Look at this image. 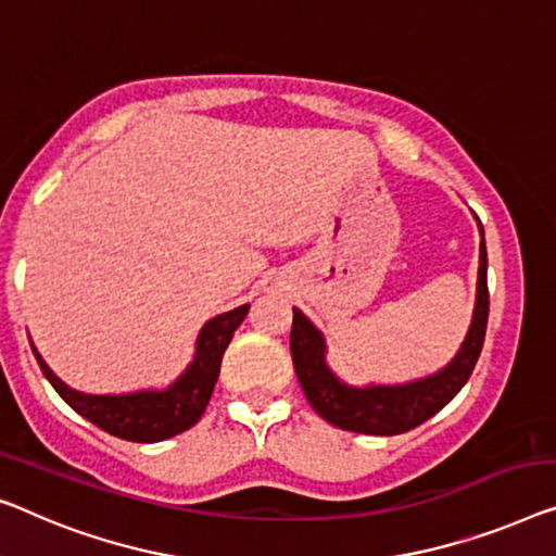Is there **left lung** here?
I'll list each match as a JSON object with an SVG mask.
<instances>
[{
    "instance_id": "8db88e82",
    "label": "left lung",
    "mask_w": 556,
    "mask_h": 556,
    "mask_svg": "<svg viewBox=\"0 0 556 556\" xmlns=\"http://www.w3.org/2000/svg\"><path fill=\"white\" fill-rule=\"evenodd\" d=\"M479 231H482V244H479L475 317H471V327L467 331V339L462 342L457 357L432 377L394 387L344 384L329 369L325 359L327 344L321 331L300 309H294L289 350H292L296 379H300L312 409L321 419H327L329 425L339 429H346V432L392 437L419 427L421 421L434 417L439 409L446 407L457 396L459 389L467 384L471 369H475L479 352H482L486 317H490V289H486V250L482 225H479Z\"/></svg>"
}]
</instances>
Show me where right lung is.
Here are the masks:
<instances>
[{
	"instance_id": "obj_1",
	"label": "right lung",
	"mask_w": 556,
	"mask_h": 556,
	"mask_svg": "<svg viewBox=\"0 0 556 556\" xmlns=\"http://www.w3.org/2000/svg\"><path fill=\"white\" fill-rule=\"evenodd\" d=\"M247 312H250V304H242L206 321L197 337L194 359L167 389H144V392L131 394H85L64 384L41 359L37 346H31V352H35L39 369L45 371L49 384L74 412L114 437L152 444L187 432L202 419L214 384H217L222 357H225L231 334L242 325Z\"/></svg>"
}]
</instances>
